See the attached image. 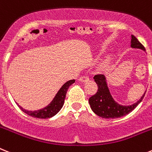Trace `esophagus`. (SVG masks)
I'll use <instances>...</instances> for the list:
<instances>
[{
    "mask_svg": "<svg viewBox=\"0 0 152 152\" xmlns=\"http://www.w3.org/2000/svg\"><path fill=\"white\" fill-rule=\"evenodd\" d=\"M88 80H89V77L88 76H87V75L81 76V77H80V78H79V81H81V82H86V81H88Z\"/></svg>",
    "mask_w": 152,
    "mask_h": 152,
    "instance_id": "esophagus-1",
    "label": "esophagus"
}]
</instances>
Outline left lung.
Returning <instances> with one entry per match:
<instances>
[{
  "instance_id": "1",
  "label": "left lung",
  "mask_w": 152,
  "mask_h": 152,
  "mask_svg": "<svg viewBox=\"0 0 152 152\" xmlns=\"http://www.w3.org/2000/svg\"><path fill=\"white\" fill-rule=\"evenodd\" d=\"M132 45L131 47L134 48H140L145 50V47L134 35H132ZM94 81L98 85V91L94 95L89 98V104L92 111L96 115L104 118H118L128 115L138 105L145 97V94L141 99L129 106H122L114 101L110 94L105 77L104 75H96L94 77Z\"/></svg>"
}]
</instances>
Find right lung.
<instances>
[{"label":"right lung","instance_id":"1","mask_svg":"<svg viewBox=\"0 0 152 152\" xmlns=\"http://www.w3.org/2000/svg\"><path fill=\"white\" fill-rule=\"evenodd\" d=\"M75 79L67 81L61 88V89L58 92V94H56L55 98L51 102V103L47 107H45V108H43V109L37 110V111H28V110L22 108L20 106L18 105V107H20L24 113L30 115V116L34 117V118H51V117L56 115L58 111L61 109L64 102V99H65L67 89L72 84L75 83Z\"/></svg>","mask_w":152,"mask_h":152}]
</instances>
